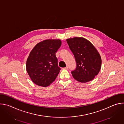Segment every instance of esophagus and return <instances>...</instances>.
Here are the masks:
<instances>
[{"label": "esophagus", "mask_w": 124, "mask_h": 124, "mask_svg": "<svg viewBox=\"0 0 124 124\" xmlns=\"http://www.w3.org/2000/svg\"><path fill=\"white\" fill-rule=\"evenodd\" d=\"M63 69H65V70H68V67H65V68H62Z\"/></svg>", "instance_id": "34e87169"}]
</instances>
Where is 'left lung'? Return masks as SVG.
<instances>
[{"label": "left lung", "instance_id": "1", "mask_svg": "<svg viewBox=\"0 0 124 124\" xmlns=\"http://www.w3.org/2000/svg\"><path fill=\"white\" fill-rule=\"evenodd\" d=\"M67 42L77 63L76 69L71 72L73 78L82 83L93 80L99 73L101 65L97 50L89 41L82 37L68 39Z\"/></svg>", "mask_w": 124, "mask_h": 124}]
</instances>
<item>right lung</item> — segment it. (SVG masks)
<instances>
[{"mask_svg": "<svg viewBox=\"0 0 124 124\" xmlns=\"http://www.w3.org/2000/svg\"><path fill=\"white\" fill-rule=\"evenodd\" d=\"M61 45L60 40L48 39L37 44L26 61V70L32 81L46 87L54 82L61 70L55 53Z\"/></svg>", "mask_w": 124, "mask_h": 124, "instance_id": "obj_1", "label": "right lung"}]
</instances>
